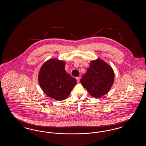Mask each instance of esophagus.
Returning a JSON list of instances; mask_svg holds the SVG:
<instances>
[{"instance_id":"esophagus-1","label":"esophagus","mask_w":146,"mask_h":146,"mask_svg":"<svg viewBox=\"0 0 146 146\" xmlns=\"http://www.w3.org/2000/svg\"><path fill=\"white\" fill-rule=\"evenodd\" d=\"M76 80L78 81V82H79L80 81V78L79 77V76H78V77H76Z\"/></svg>"}]
</instances>
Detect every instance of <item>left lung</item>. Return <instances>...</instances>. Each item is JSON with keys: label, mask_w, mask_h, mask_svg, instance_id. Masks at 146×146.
<instances>
[{"label": "left lung", "mask_w": 146, "mask_h": 146, "mask_svg": "<svg viewBox=\"0 0 146 146\" xmlns=\"http://www.w3.org/2000/svg\"><path fill=\"white\" fill-rule=\"evenodd\" d=\"M114 79L112 68L104 60L97 58L91 61L80 82L91 96L100 98L110 90Z\"/></svg>", "instance_id": "obj_1"}]
</instances>
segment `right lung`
I'll return each instance as SVG.
<instances>
[{"mask_svg": "<svg viewBox=\"0 0 146 146\" xmlns=\"http://www.w3.org/2000/svg\"><path fill=\"white\" fill-rule=\"evenodd\" d=\"M66 62L56 58L46 61L38 73V81L43 92L56 100L68 97L76 80L64 70Z\"/></svg>", "mask_w": 146, "mask_h": 146, "instance_id": "add662e5", "label": "right lung"}]
</instances>
